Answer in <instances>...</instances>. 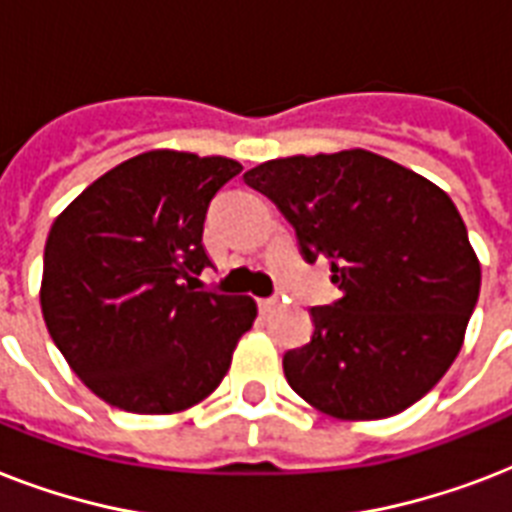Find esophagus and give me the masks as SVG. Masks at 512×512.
I'll use <instances>...</instances> for the list:
<instances>
[{
	"mask_svg": "<svg viewBox=\"0 0 512 512\" xmlns=\"http://www.w3.org/2000/svg\"><path fill=\"white\" fill-rule=\"evenodd\" d=\"M257 308H260V313H271L279 308V300L276 297H265V300H257Z\"/></svg>",
	"mask_w": 512,
	"mask_h": 512,
	"instance_id": "34e87169",
	"label": "esophagus"
}]
</instances>
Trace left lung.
I'll use <instances>...</instances> for the list:
<instances>
[{"instance_id": "obj_1", "label": "left lung", "mask_w": 512, "mask_h": 512, "mask_svg": "<svg viewBox=\"0 0 512 512\" xmlns=\"http://www.w3.org/2000/svg\"><path fill=\"white\" fill-rule=\"evenodd\" d=\"M295 228L308 263L342 292L311 308V342L284 353L297 396L337 420H382L420 401L465 342L481 263L444 188L348 148L244 172Z\"/></svg>"}]
</instances>
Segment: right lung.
Masks as SVG:
<instances>
[{"mask_svg":"<svg viewBox=\"0 0 512 512\" xmlns=\"http://www.w3.org/2000/svg\"><path fill=\"white\" fill-rule=\"evenodd\" d=\"M241 164L156 148L100 175L50 228L39 303L52 342L106 404L177 414L223 382L249 295L196 292L212 196Z\"/></svg>","mask_w":512,"mask_h":512,"instance_id":"add662e5","label":"right lung"}]
</instances>
